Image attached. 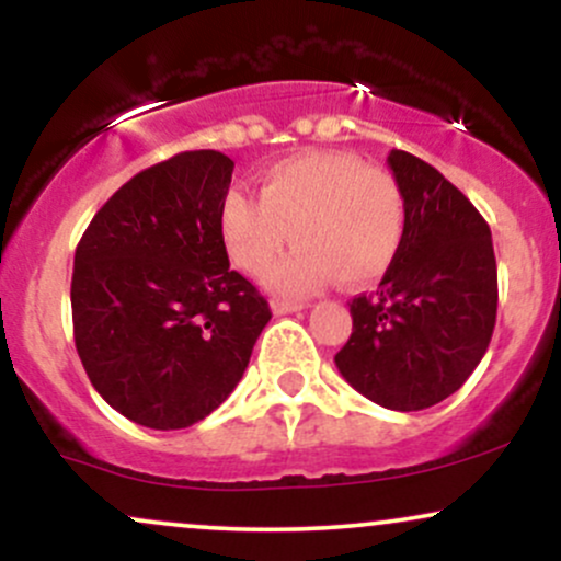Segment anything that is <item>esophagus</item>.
<instances>
[{
    "label": "esophagus",
    "instance_id": "1",
    "mask_svg": "<svg viewBox=\"0 0 561 561\" xmlns=\"http://www.w3.org/2000/svg\"><path fill=\"white\" fill-rule=\"evenodd\" d=\"M306 308V302H298V300H285V298H276L272 300V311L276 317H285V313H295V311H302Z\"/></svg>",
    "mask_w": 561,
    "mask_h": 561
}]
</instances>
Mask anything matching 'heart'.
<instances>
[{
  "label": "heart",
  "instance_id": "b5f03b06",
  "mask_svg": "<svg viewBox=\"0 0 561 561\" xmlns=\"http://www.w3.org/2000/svg\"><path fill=\"white\" fill-rule=\"evenodd\" d=\"M218 224L231 259L255 276L295 237L300 244L268 282L287 295H308L334 276L366 285L388 272L403 242L405 199L388 171L345 152H302L263 173L259 199L231 190Z\"/></svg>",
  "mask_w": 561,
  "mask_h": 561
}]
</instances>
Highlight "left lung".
Here are the masks:
<instances>
[{
	"instance_id": "obj_1",
	"label": "left lung",
	"mask_w": 561,
	"mask_h": 561,
	"mask_svg": "<svg viewBox=\"0 0 561 561\" xmlns=\"http://www.w3.org/2000/svg\"><path fill=\"white\" fill-rule=\"evenodd\" d=\"M388 165L405 199L403 242L375 298H353V332L334 364L369 401L420 411L459 390L485 356L499 274L485 218L440 171L403 150Z\"/></svg>"
}]
</instances>
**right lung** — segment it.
Masks as SVG:
<instances>
[{
  "instance_id": "add662e5",
  "label": "right lung",
  "mask_w": 561,
  "mask_h": 561,
  "mask_svg": "<svg viewBox=\"0 0 561 561\" xmlns=\"http://www.w3.org/2000/svg\"><path fill=\"white\" fill-rule=\"evenodd\" d=\"M231 171L224 152H179L128 179L76 248V351L94 390L141 427L182 430L216 411L272 319L229 268L218 216Z\"/></svg>"
}]
</instances>
